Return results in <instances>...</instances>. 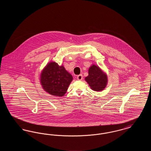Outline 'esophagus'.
I'll return each instance as SVG.
<instances>
[{
    "label": "esophagus",
    "mask_w": 151,
    "mask_h": 151,
    "mask_svg": "<svg viewBox=\"0 0 151 151\" xmlns=\"http://www.w3.org/2000/svg\"><path fill=\"white\" fill-rule=\"evenodd\" d=\"M83 75H81V74H80V75H79L78 76H77V79L78 80H83Z\"/></svg>",
    "instance_id": "esophagus-1"
}]
</instances>
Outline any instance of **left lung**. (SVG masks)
<instances>
[{"label":"left lung","instance_id":"1","mask_svg":"<svg viewBox=\"0 0 151 151\" xmlns=\"http://www.w3.org/2000/svg\"><path fill=\"white\" fill-rule=\"evenodd\" d=\"M88 73V76L85 79L91 88L95 91H102L107 84L106 75L102 72L99 67L95 65L89 68Z\"/></svg>","mask_w":151,"mask_h":151}]
</instances>
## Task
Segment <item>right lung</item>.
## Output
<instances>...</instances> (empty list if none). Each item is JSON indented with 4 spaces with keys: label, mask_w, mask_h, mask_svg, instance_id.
I'll return each mask as SVG.
<instances>
[{
    "label": "right lung",
    "mask_w": 151,
    "mask_h": 151,
    "mask_svg": "<svg viewBox=\"0 0 151 151\" xmlns=\"http://www.w3.org/2000/svg\"><path fill=\"white\" fill-rule=\"evenodd\" d=\"M72 75L55 62L46 65L41 73V83L49 93L62 97L65 94L72 80Z\"/></svg>",
    "instance_id": "1"
}]
</instances>
